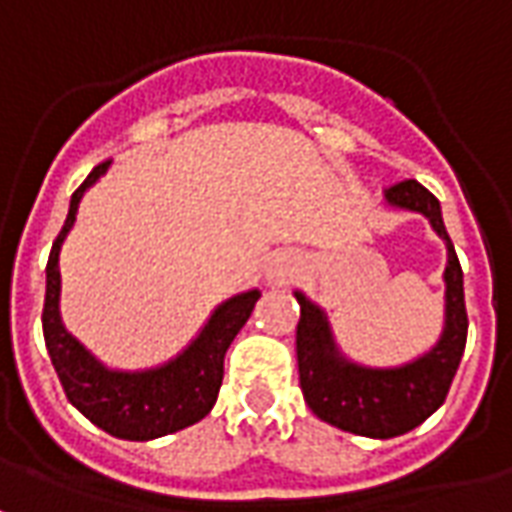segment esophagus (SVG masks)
I'll return each mask as SVG.
<instances>
[{
    "label": "esophagus",
    "instance_id": "obj_1",
    "mask_svg": "<svg viewBox=\"0 0 512 512\" xmlns=\"http://www.w3.org/2000/svg\"><path fill=\"white\" fill-rule=\"evenodd\" d=\"M296 271H299V257L290 255V252H279V255L271 257V263H268V282L285 285L288 279H293Z\"/></svg>",
    "mask_w": 512,
    "mask_h": 512
}]
</instances>
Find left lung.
Wrapping results in <instances>:
<instances>
[{
  "label": "left lung",
  "mask_w": 512,
  "mask_h": 512,
  "mask_svg": "<svg viewBox=\"0 0 512 512\" xmlns=\"http://www.w3.org/2000/svg\"><path fill=\"white\" fill-rule=\"evenodd\" d=\"M386 205L422 213L447 246L444 268V329L428 354L400 367H365L340 354L326 312L301 290L296 326L299 384L315 417L334 428L367 439H392L422 425L444 403L466 348V301L463 271L455 255L439 200L417 180H403L384 191Z\"/></svg>",
  "instance_id": "1"
}]
</instances>
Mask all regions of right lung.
Masks as SVG:
<instances>
[{
	"instance_id": "1",
	"label": "right lung",
	"mask_w": 512,
	"mask_h": 512,
	"mask_svg": "<svg viewBox=\"0 0 512 512\" xmlns=\"http://www.w3.org/2000/svg\"><path fill=\"white\" fill-rule=\"evenodd\" d=\"M112 161H104L73 191L68 219L51 246L46 266V304H43V337L51 365L73 406L109 436L126 441H150L200 422L216 403L224 376V354L244 329L260 299V290H246L222 301L208 323L175 359L150 370H112L98 362L60 315V249L76 222L84 191L106 175Z\"/></svg>"
}]
</instances>
